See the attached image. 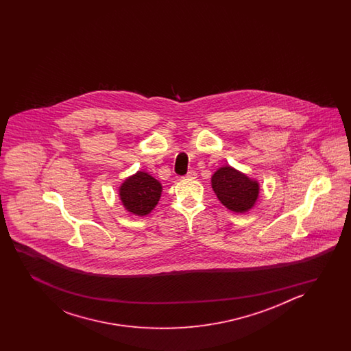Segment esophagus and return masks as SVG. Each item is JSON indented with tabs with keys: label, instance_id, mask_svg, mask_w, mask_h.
I'll use <instances>...</instances> for the list:
<instances>
[{
	"label": "esophagus",
	"instance_id": "34e87169",
	"mask_svg": "<svg viewBox=\"0 0 351 351\" xmlns=\"http://www.w3.org/2000/svg\"><path fill=\"white\" fill-rule=\"evenodd\" d=\"M184 178H186V179L197 178V173L194 172V171H189V172L186 173V177H184Z\"/></svg>",
	"mask_w": 351,
	"mask_h": 351
}]
</instances>
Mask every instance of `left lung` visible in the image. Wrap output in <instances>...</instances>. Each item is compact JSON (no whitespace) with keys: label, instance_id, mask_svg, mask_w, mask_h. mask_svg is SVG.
Returning <instances> with one entry per match:
<instances>
[{"label":"left lung","instance_id":"8db88e82","mask_svg":"<svg viewBox=\"0 0 351 351\" xmlns=\"http://www.w3.org/2000/svg\"><path fill=\"white\" fill-rule=\"evenodd\" d=\"M212 188L227 208L243 213L258 197V184L232 167H222L212 177Z\"/></svg>","mask_w":351,"mask_h":351}]
</instances>
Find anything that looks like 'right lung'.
<instances>
[{"label": "right lung", "instance_id": "obj_1", "mask_svg": "<svg viewBox=\"0 0 351 351\" xmlns=\"http://www.w3.org/2000/svg\"><path fill=\"white\" fill-rule=\"evenodd\" d=\"M119 192L120 199L129 212L145 216L157 206L162 186L148 173L138 172L121 184Z\"/></svg>", "mask_w": 351, "mask_h": 351}]
</instances>
